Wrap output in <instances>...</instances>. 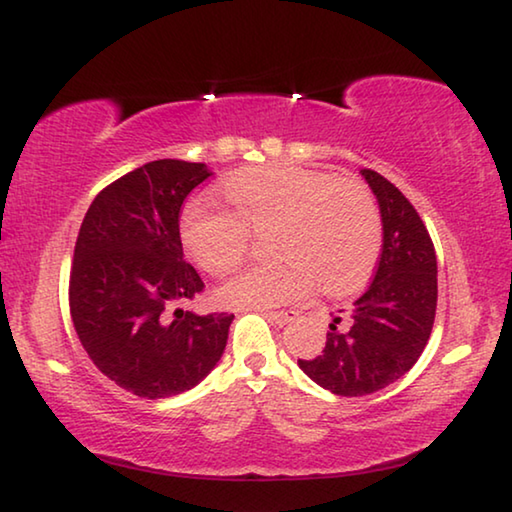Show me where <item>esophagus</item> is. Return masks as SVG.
Here are the masks:
<instances>
[{
	"label": "esophagus",
	"mask_w": 512,
	"mask_h": 512,
	"mask_svg": "<svg viewBox=\"0 0 512 512\" xmlns=\"http://www.w3.org/2000/svg\"><path fill=\"white\" fill-rule=\"evenodd\" d=\"M266 318L273 320L277 325H289L298 318V311L293 309H282V311H266Z\"/></svg>",
	"instance_id": "esophagus-1"
}]
</instances>
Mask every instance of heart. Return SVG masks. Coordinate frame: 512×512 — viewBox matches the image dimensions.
I'll return each instance as SVG.
<instances>
[{
	"mask_svg": "<svg viewBox=\"0 0 512 512\" xmlns=\"http://www.w3.org/2000/svg\"><path fill=\"white\" fill-rule=\"evenodd\" d=\"M223 194L235 212L192 201L180 214V239L212 277H228L244 264L250 235L271 239V266L248 268L225 284L228 307L264 309L305 298L314 282L325 296H348L368 282L384 241L375 194L357 178L266 164L228 178Z\"/></svg>",
	"mask_w": 512,
	"mask_h": 512,
	"instance_id": "b5f03b06",
	"label": "heart"
}]
</instances>
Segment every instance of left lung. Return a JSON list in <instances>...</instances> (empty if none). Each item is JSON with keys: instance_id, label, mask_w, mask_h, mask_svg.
Masks as SVG:
<instances>
[{"instance_id": "obj_1", "label": "left lung", "mask_w": 512, "mask_h": 512, "mask_svg": "<svg viewBox=\"0 0 512 512\" xmlns=\"http://www.w3.org/2000/svg\"><path fill=\"white\" fill-rule=\"evenodd\" d=\"M377 196L384 246L375 280L354 302L350 325H329L325 350L298 359L305 375L334 395L377 393L413 368L436 318V250L420 214L400 189L372 169H361Z\"/></svg>"}]
</instances>
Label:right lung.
I'll list each match as a JSON object with an SVG mask.
<instances>
[{
  "label": "right lung",
  "instance_id": "add662e5",
  "mask_svg": "<svg viewBox=\"0 0 512 512\" xmlns=\"http://www.w3.org/2000/svg\"><path fill=\"white\" fill-rule=\"evenodd\" d=\"M212 173L203 162L155 160L94 198L69 273V311L94 366L146 400L185 393L228 343L232 314L198 316L205 289L183 259L180 207Z\"/></svg>",
  "mask_w": 512,
  "mask_h": 512
}]
</instances>
